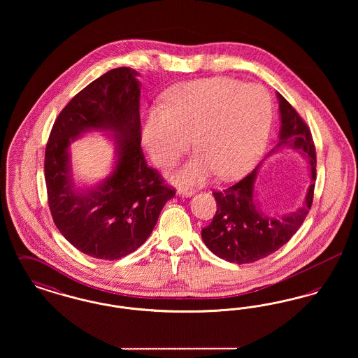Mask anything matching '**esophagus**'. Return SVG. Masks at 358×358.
Masks as SVG:
<instances>
[{
  "label": "esophagus",
  "mask_w": 358,
  "mask_h": 358,
  "mask_svg": "<svg viewBox=\"0 0 358 358\" xmlns=\"http://www.w3.org/2000/svg\"><path fill=\"white\" fill-rule=\"evenodd\" d=\"M177 193L181 194V196H185V197H190V196H193L194 192L192 189H178Z\"/></svg>",
  "instance_id": "esophagus-1"
}]
</instances>
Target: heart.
Listing matches in <instances>:
<instances>
[{"label":"heart","instance_id":"heart-1","mask_svg":"<svg viewBox=\"0 0 358 358\" xmlns=\"http://www.w3.org/2000/svg\"><path fill=\"white\" fill-rule=\"evenodd\" d=\"M168 107L155 106L142 124V142L154 164L171 169L190 146L197 150L177 174L182 184H203L215 173L232 180L263 153L273 122L267 91L231 78H209L173 88Z\"/></svg>","mask_w":358,"mask_h":358}]
</instances>
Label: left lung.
I'll use <instances>...</instances> for the list:
<instances>
[{"mask_svg": "<svg viewBox=\"0 0 358 358\" xmlns=\"http://www.w3.org/2000/svg\"><path fill=\"white\" fill-rule=\"evenodd\" d=\"M278 99L282 124L278 143L268 155L280 149H291L306 157L311 184L303 204L282 217H273L259 209L254 196L257 168L232 187L213 192L217 210L212 222L203 228L201 238L215 255L231 263H254L278 251L303 224L313 204L317 154L311 131L280 94Z\"/></svg>", "mask_w": 358, "mask_h": 358, "instance_id": "1", "label": "left lung"}]
</instances>
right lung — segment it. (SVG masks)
I'll return each mask as SVG.
<instances>
[{"label": "right lung", "instance_id": "right-lung-1", "mask_svg": "<svg viewBox=\"0 0 358 358\" xmlns=\"http://www.w3.org/2000/svg\"><path fill=\"white\" fill-rule=\"evenodd\" d=\"M138 72L111 69L76 94L55 120L45 148V184L52 219L85 255L117 260L150 236L176 189L150 168L141 148ZM90 129L113 131L119 159L95 189L76 192L70 178L68 148Z\"/></svg>", "mask_w": 358, "mask_h": 358}]
</instances>
